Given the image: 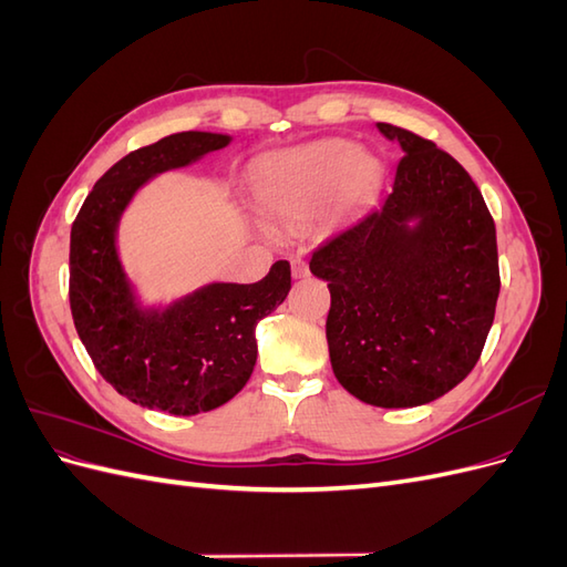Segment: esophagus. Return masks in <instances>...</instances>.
Returning a JSON list of instances; mask_svg holds the SVG:
<instances>
[{
	"label": "esophagus",
	"mask_w": 567,
	"mask_h": 567,
	"mask_svg": "<svg viewBox=\"0 0 567 567\" xmlns=\"http://www.w3.org/2000/svg\"><path fill=\"white\" fill-rule=\"evenodd\" d=\"M290 271H293L296 279H302V277H307V265L300 260V257H296V260L290 262Z\"/></svg>",
	"instance_id": "1"
}]
</instances>
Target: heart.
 <instances>
[{
    "mask_svg": "<svg viewBox=\"0 0 567 567\" xmlns=\"http://www.w3.org/2000/svg\"><path fill=\"white\" fill-rule=\"evenodd\" d=\"M381 186V161L342 140L269 153L250 173L255 203L284 221L312 219L319 210L342 219L371 203Z\"/></svg>",
    "mask_w": 567,
    "mask_h": 567,
    "instance_id": "b5f03b06",
    "label": "heart"
}]
</instances>
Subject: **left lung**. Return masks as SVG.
Instances as JSON below:
<instances>
[{
	"instance_id": "8db88e82",
	"label": "left lung",
	"mask_w": 567,
	"mask_h": 567,
	"mask_svg": "<svg viewBox=\"0 0 567 567\" xmlns=\"http://www.w3.org/2000/svg\"><path fill=\"white\" fill-rule=\"evenodd\" d=\"M398 142L392 194L310 260L331 290V367L357 400L421 406L473 371L499 298L496 229L450 153L388 123Z\"/></svg>"
}]
</instances>
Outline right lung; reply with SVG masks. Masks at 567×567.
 <instances>
[{
	"instance_id": "1",
	"label": "right lung",
	"mask_w": 567,
	"mask_h": 567,
	"mask_svg": "<svg viewBox=\"0 0 567 567\" xmlns=\"http://www.w3.org/2000/svg\"><path fill=\"white\" fill-rule=\"evenodd\" d=\"M231 144L177 132L117 161L84 198L71 229V312L96 371L130 402L196 416L229 402L255 369V326L286 300L290 265L257 284L213 281L169 305H146L120 260L117 227L142 186Z\"/></svg>"
}]
</instances>
